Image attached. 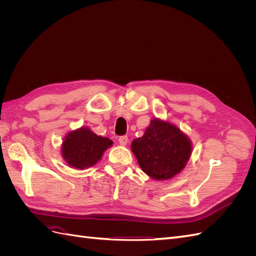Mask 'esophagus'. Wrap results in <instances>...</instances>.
<instances>
[{"label":"esophagus","instance_id":"esophagus-1","mask_svg":"<svg viewBox=\"0 0 256 256\" xmlns=\"http://www.w3.org/2000/svg\"><path fill=\"white\" fill-rule=\"evenodd\" d=\"M118 142H120V144L122 146L127 145V143H128V136H120V138H118Z\"/></svg>","mask_w":256,"mask_h":256}]
</instances>
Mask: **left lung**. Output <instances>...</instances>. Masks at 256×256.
Wrapping results in <instances>:
<instances>
[{
  "label": "left lung",
  "mask_w": 256,
  "mask_h": 256,
  "mask_svg": "<svg viewBox=\"0 0 256 256\" xmlns=\"http://www.w3.org/2000/svg\"><path fill=\"white\" fill-rule=\"evenodd\" d=\"M142 171L152 180H166L180 173L192 152L189 136L168 120L154 118L143 136L131 144Z\"/></svg>",
  "instance_id": "1"
}]
</instances>
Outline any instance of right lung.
<instances>
[{"instance_id":"right-lung-1","label":"right lung","mask_w":256,"mask_h":256,"mask_svg":"<svg viewBox=\"0 0 256 256\" xmlns=\"http://www.w3.org/2000/svg\"><path fill=\"white\" fill-rule=\"evenodd\" d=\"M112 144L110 138L97 136L88 127H81L66 134L62 144V156L69 166L85 170L95 166Z\"/></svg>"}]
</instances>
